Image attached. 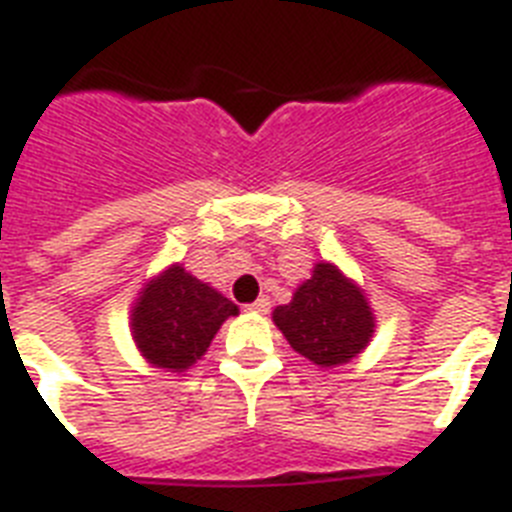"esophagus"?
Masks as SVG:
<instances>
[{"mask_svg":"<svg viewBox=\"0 0 512 512\" xmlns=\"http://www.w3.org/2000/svg\"><path fill=\"white\" fill-rule=\"evenodd\" d=\"M269 300H266V297H259V300L253 302V305H248V310L251 312H259V315H266V312H269Z\"/></svg>","mask_w":512,"mask_h":512,"instance_id":"obj_1","label":"esophagus"}]
</instances>
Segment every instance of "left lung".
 <instances>
[{
    "label": "left lung",
    "mask_w": 512,
    "mask_h": 512,
    "mask_svg": "<svg viewBox=\"0 0 512 512\" xmlns=\"http://www.w3.org/2000/svg\"><path fill=\"white\" fill-rule=\"evenodd\" d=\"M271 320L289 346L320 369L356 359L372 341L377 323L364 289L330 261L312 266V277L287 305L274 307Z\"/></svg>",
    "instance_id": "1"
}]
</instances>
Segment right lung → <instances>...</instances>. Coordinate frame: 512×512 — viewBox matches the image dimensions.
I'll return each instance as SVG.
<instances>
[{"mask_svg":"<svg viewBox=\"0 0 512 512\" xmlns=\"http://www.w3.org/2000/svg\"><path fill=\"white\" fill-rule=\"evenodd\" d=\"M238 307L182 264L148 279L130 310V333L140 356L156 369L187 372L205 356L220 325Z\"/></svg>","mask_w":512,"mask_h":512,"instance_id":"obj_1","label":"right lung"}]
</instances>
